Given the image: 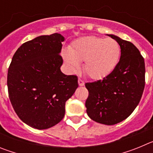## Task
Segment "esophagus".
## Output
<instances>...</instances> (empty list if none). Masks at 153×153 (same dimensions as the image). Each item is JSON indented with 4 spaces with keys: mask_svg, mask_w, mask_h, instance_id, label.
<instances>
[{
    "mask_svg": "<svg viewBox=\"0 0 153 153\" xmlns=\"http://www.w3.org/2000/svg\"><path fill=\"white\" fill-rule=\"evenodd\" d=\"M78 83H79V86H84V84H85L84 81H83V79H81L80 78H79V79H78Z\"/></svg>",
    "mask_w": 153,
    "mask_h": 153,
    "instance_id": "34e87169",
    "label": "esophagus"
}]
</instances>
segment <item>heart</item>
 <instances>
[{"label": "heart", "mask_w": 153, "mask_h": 153, "mask_svg": "<svg viewBox=\"0 0 153 153\" xmlns=\"http://www.w3.org/2000/svg\"><path fill=\"white\" fill-rule=\"evenodd\" d=\"M120 56V47L117 40L95 36L75 40L69 51L63 52L65 63L72 71L79 68V62L84 61L86 75L92 79H101L113 70Z\"/></svg>", "instance_id": "heart-1"}]
</instances>
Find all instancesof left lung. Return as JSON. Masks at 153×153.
<instances>
[{
    "instance_id": "obj_1",
    "label": "left lung",
    "mask_w": 153,
    "mask_h": 153,
    "mask_svg": "<svg viewBox=\"0 0 153 153\" xmlns=\"http://www.w3.org/2000/svg\"><path fill=\"white\" fill-rule=\"evenodd\" d=\"M121 49L120 61L102 79L86 83L89 91L86 113L90 119L105 125L122 122L134 111L145 87V62L137 47L115 35Z\"/></svg>"
}]
</instances>
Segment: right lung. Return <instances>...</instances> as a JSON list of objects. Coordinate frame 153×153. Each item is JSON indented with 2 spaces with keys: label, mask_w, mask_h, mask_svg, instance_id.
<instances>
[{
  "label": "right lung",
  "mask_w": 153,
  "mask_h": 153,
  "mask_svg": "<svg viewBox=\"0 0 153 153\" xmlns=\"http://www.w3.org/2000/svg\"><path fill=\"white\" fill-rule=\"evenodd\" d=\"M64 37L57 33L37 36L16 51L7 73V89L13 109L27 125L45 129L60 123L65 103L78 87L76 75L60 71Z\"/></svg>",
  "instance_id": "add662e5"
}]
</instances>
